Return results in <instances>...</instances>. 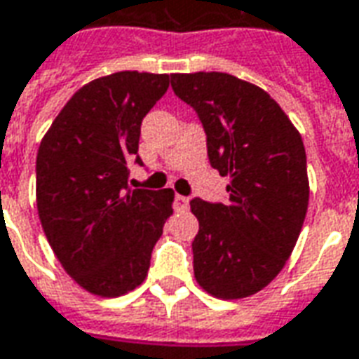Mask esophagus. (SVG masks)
<instances>
[{"label":"esophagus","mask_w":359,"mask_h":359,"mask_svg":"<svg viewBox=\"0 0 359 359\" xmlns=\"http://www.w3.org/2000/svg\"><path fill=\"white\" fill-rule=\"evenodd\" d=\"M187 203H189V199L185 197V195H175L174 197V207L177 211H184L187 209Z\"/></svg>","instance_id":"obj_1"}]
</instances>
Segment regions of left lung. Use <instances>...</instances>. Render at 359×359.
Masks as SVG:
<instances>
[{"mask_svg":"<svg viewBox=\"0 0 359 359\" xmlns=\"http://www.w3.org/2000/svg\"><path fill=\"white\" fill-rule=\"evenodd\" d=\"M172 90L201 121L212 168L231 177L226 203H189L195 279L219 299L254 295L285 266L307 215L301 135L266 91L231 74H174Z\"/></svg>","mask_w":359,"mask_h":359,"instance_id":"8db88e82","label":"left lung"}]
</instances>
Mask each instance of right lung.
<instances>
[{
  "label": "right lung",
  "instance_id": "obj_1",
  "mask_svg": "<svg viewBox=\"0 0 359 359\" xmlns=\"http://www.w3.org/2000/svg\"><path fill=\"white\" fill-rule=\"evenodd\" d=\"M170 86L168 74L117 72L64 105L36 154V207L48 244L76 283L118 297L147 278L174 212L172 189H130L140 125Z\"/></svg>",
  "mask_w": 359,
  "mask_h": 359
}]
</instances>
